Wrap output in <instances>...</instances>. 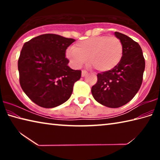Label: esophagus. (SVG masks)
Segmentation results:
<instances>
[{
  "label": "esophagus",
  "instance_id": "1",
  "mask_svg": "<svg viewBox=\"0 0 160 160\" xmlns=\"http://www.w3.org/2000/svg\"><path fill=\"white\" fill-rule=\"evenodd\" d=\"M88 75V72L85 71V70H82V77H85V75Z\"/></svg>",
  "mask_w": 160,
  "mask_h": 160
}]
</instances>
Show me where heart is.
<instances>
[{"label": "heart", "mask_w": 160, "mask_h": 160, "mask_svg": "<svg viewBox=\"0 0 160 160\" xmlns=\"http://www.w3.org/2000/svg\"><path fill=\"white\" fill-rule=\"evenodd\" d=\"M123 53V44L117 37L97 36L78 42L72 48H68L66 57L77 68L88 60L97 70L107 72L118 66Z\"/></svg>", "instance_id": "obj_1"}]
</instances>
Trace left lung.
<instances>
[{
	"label": "left lung",
	"instance_id": "left-lung-1",
	"mask_svg": "<svg viewBox=\"0 0 160 160\" xmlns=\"http://www.w3.org/2000/svg\"><path fill=\"white\" fill-rule=\"evenodd\" d=\"M123 47V57L110 71L97 74L92 94L97 102L110 108L122 107L133 98L142 85L145 62L140 45L131 38L115 32Z\"/></svg>",
	"mask_w": 160,
	"mask_h": 160
}]
</instances>
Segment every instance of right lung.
<instances>
[{"label": "right lung", "instance_id": "add662e5", "mask_svg": "<svg viewBox=\"0 0 160 160\" xmlns=\"http://www.w3.org/2000/svg\"><path fill=\"white\" fill-rule=\"evenodd\" d=\"M54 34H45L26 42L18 60L20 83L27 96L44 108L63 104L71 96L81 71L68 66L66 51L73 43Z\"/></svg>", "mask_w": 160, "mask_h": 160}]
</instances>
